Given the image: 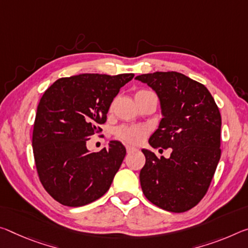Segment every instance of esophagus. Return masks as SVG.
Returning <instances> with one entry per match:
<instances>
[{
	"mask_svg": "<svg viewBox=\"0 0 248 248\" xmlns=\"http://www.w3.org/2000/svg\"><path fill=\"white\" fill-rule=\"evenodd\" d=\"M125 149H127V152H132L136 150V148L132 147V145H125Z\"/></svg>",
	"mask_w": 248,
	"mask_h": 248,
	"instance_id": "34e87169",
	"label": "esophagus"
}]
</instances>
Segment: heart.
<instances>
[{
  "label": "heart",
  "instance_id": "obj_1",
  "mask_svg": "<svg viewBox=\"0 0 248 248\" xmlns=\"http://www.w3.org/2000/svg\"><path fill=\"white\" fill-rule=\"evenodd\" d=\"M150 92H148V90H139V92H137L136 97L142 96ZM147 133L148 129L143 127V125H127V127H120L117 130L118 138L129 144H139L140 142H142Z\"/></svg>",
  "mask_w": 248,
  "mask_h": 248
}]
</instances>
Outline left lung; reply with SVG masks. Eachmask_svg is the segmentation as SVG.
<instances>
[{
	"label": "left lung",
	"mask_w": 248,
	"mask_h": 248,
	"mask_svg": "<svg viewBox=\"0 0 248 248\" xmlns=\"http://www.w3.org/2000/svg\"><path fill=\"white\" fill-rule=\"evenodd\" d=\"M155 90L160 101L159 127L149 143L171 148L170 158L142 149L145 164L140 184L145 198L160 209L188 211L209 188L221 158V113L205 86L176 72L136 77Z\"/></svg>",
	"instance_id": "8db88e82"
}]
</instances>
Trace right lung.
I'll list each match as a JSON object with an SVG mask.
<instances>
[{
    "label": "right lung",
    "instance_id": "add662e5",
    "mask_svg": "<svg viewBox=\"0 0 248 248\" xmlns=\"http://www.w3.org/2000/svg\"><path fill=\"white\" fill-rule=\"evenodd\" d=\"M135 75L81 74L61 78L39 100L33 130V152L39 180L54 200L82 206L109 190L125 148L110 141L90 152L86 142L107 120L113 98Z\"/></svg>",
    "mask_w": 248,
    "mask_h": 248
}]
</instances>
